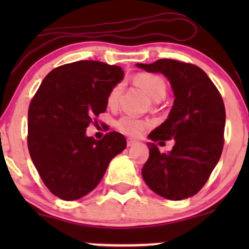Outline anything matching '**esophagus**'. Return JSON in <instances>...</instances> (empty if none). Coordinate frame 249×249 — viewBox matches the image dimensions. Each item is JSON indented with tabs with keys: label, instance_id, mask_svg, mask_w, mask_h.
Masks as SVG:
<instances>
[{
	"label": "esophagus",
	"instance_id": "34e87169",
	"mask_svg": "<svg viewBox=\"0 0 249 249\" xmlns=\"http://www.w3.org/2000/svg\"><path fill=\"white\" fill-rule=\"evenodd\" d=\"M137 144V141H133V139H127V146H133V145Z\"/></svg>",
	"mask_w": 249,
	"mask_h": 249
}]
</instances>
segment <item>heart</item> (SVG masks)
Segmentation results:
<instances>
[{"mask_svg": "<svg viewBox=\"0 0 249 249\" xmlns=\"http://www.w3.org/2000/svg\"><path fill=\"white\" fill-rule=\"evenodd\" d=\"M134 82L139 87L144 89L145 92L153 101H160L166 95V84L160 76L153 75V73H139L134 77ZM122 93V84H117L110 90L107 97V103L108 107H113L118 104L119 97ZM150 126V123L144 119L137 118L131 115L122 116L116 122V127L121 132L131 137L139 136L142 131Z\"/></svg>", "mask_w": 249, "mask_h": 249, "instance_id": "b5f03b06", "label": "heart"}]
</instances>
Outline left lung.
Instances as JSON below:
<instances>
[{
    "mask_svg": "<svg viewBox=\"0 0 249 249\" xmlns=\"http://www.w3.org/2000/svg\"><path fill=\"white\" fill-rule=\"evenodd\" d=\"M137 67L166 76L176 97L168 118L148 134L153 142L174 139L176 144L161 153L156 144L147 142L150 157L142 178L162 198H190L206 184L224 148L222 97L205 71L191 63L162 58Z\"/></svg>",
    "mask_w": 249,
    "mask_h": 249,
    "instance_id": "left-lung-1",
    "label": "left lung"
}]
</instances>
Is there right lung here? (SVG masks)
I'll return each mask as SVG.
<instances>
[{"instance_id": "add662e5", "label": "right lung", "mask_w": 249, "mask_h": 249, "mask_svg": "<svg viewBox=\"0 0 249 249\" xmlns=\"http://www.w3.org/2000/svg\"><path fill=\"white\" fill-rule=\"evenodd\" d=\"M124 71L98 61H78L50 71L28 110V148L42 181L63 200L87 196L126 147L122 133L111 131L101 141L87 137L107 110V97Z\"/></svg>"}]
</instances>
